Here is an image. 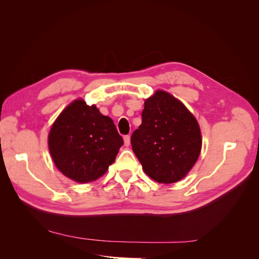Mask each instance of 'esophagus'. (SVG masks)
<instances>
[{
  "instance_id": "esophagus-1",
  "label": "esophagus",
  "mask_w": 259,
  "mask_h": 259,
  "mask_svg": "<svg viewBox=\"0 0 259 259\" xmlns=\"http://www.w3.org/2000/svg\"><path fill=\"white\" fill-rule=\"evenodd\" d=\"M130 144H131V137H130V135H125L124 136V145L126 146V147H128Z\"/></svg>"
}]
</instances>
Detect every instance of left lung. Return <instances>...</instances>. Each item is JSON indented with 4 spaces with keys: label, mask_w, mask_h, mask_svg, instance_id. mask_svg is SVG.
<instances>
[{
    "label": "left lung",
    "mask_w": 259,
    "mask_h": 259,
    "mask_svg": "<svg viewBox=\"0 0 259 259\" xmlns=\"http://www.w3.org/2000/svg\"><path fill=\"white\" fill-rule=\"evenodd\" d=\"M142 117L131 144L145 173L161 184L183 179L201 152L198 121L182 101L164 91L146 99Z\"/></svg>",
    "instance_id": "obj_1"
}]
</instances>
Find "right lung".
<instances>
[{
    "label": "right lung",
    "mask_w": 259,
    "mask_h": 259,
    "mask_svg": "<svg viewBox=\"0 0 259 259\" xmlns=\"http://www.w3.org/2000/svg\"><path fill=\"white\" fill-rule=\"evenodd\" d=\"M122 145L123 138L110 117L82 99L74 100L59 114L49 134L55 165L81 184L103 176Z\"/></svg>",
    "instance_id": "add662e5"
}]
</instances>
